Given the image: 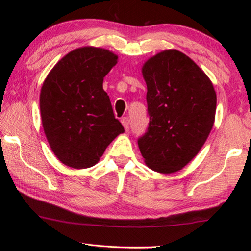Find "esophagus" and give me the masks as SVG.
Masks as SVG:
<instances>
[{
	"label": "esophagus",
	"instance_id": "34e87169",
	"mask_svg": "<svg viewBox=\"0 0 251 251\" xmlns=\"http://www.w3.org/2000/svg\"><path fill=\"white\" fill-rule=\"evenodd\" d=\"M122 124H123V126H124V128H125V130L127 131L129 129V118L128 117H123L122 118Z\"/></svg>",
	"mask_w": 251,
	"mask_h": 251
}]
</instances>
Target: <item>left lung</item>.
Masks as SVG:
<instances>
[{
  "label": "left lung",
  "mask_w": 251,
  "mask_h": 251,
  "mask_svg": "<svg viewBox=\"0 0 251 251\" xmlns=\"http://www.w3.org/2000/svg\"><path fill=\"white\" fill-rule=\"evenodd\" d=\"M150 126L138 139L152 171L176 173L196 156L214 126L217 96L209 77L177 50H163L142 67Z\"/></svg>",
  "instance_id": "8db88e82"
}]
</instances>
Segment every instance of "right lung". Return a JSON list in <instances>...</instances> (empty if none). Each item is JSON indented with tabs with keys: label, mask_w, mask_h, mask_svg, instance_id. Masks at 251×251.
Instances as JSON below:
<instances>
[{
	"label": "right lung",
	"mask_w": 251,
	"mask_h": 251,
	"mask_svg": "<svg viewBox=\"0 0 251 251\" xmlns=\"http://www.w3.org/2000/svg\"><path fill=\"white\" fill-rule=\"evenodd\" d=\"M117 59L105 49H76L59 59L42 85L44 133L54 155L66 166H94L106 147L124 133L103 90L104 77Z\"/></svg>",
	"instance_id": "1"
}]
</instances>
